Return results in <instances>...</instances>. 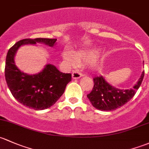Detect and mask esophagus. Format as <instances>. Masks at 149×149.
<instances>
[{
  "label": "esophagus",
  "instance_id": "esophagus-1",
  "mask_svg": "<svg viewBox=\"0 0 149 149\" xmlns=\"http://www.w3.org/2000/svg\"><path fill=\"white\" fill-rule=\"evenodd\" d=\"M82 76V73L81 72H79V70H74L72 73V78L74 79H80V78Z\"/></svg>",
  "mask_w": 149,
  "mask_h": 149
}]
</instances>
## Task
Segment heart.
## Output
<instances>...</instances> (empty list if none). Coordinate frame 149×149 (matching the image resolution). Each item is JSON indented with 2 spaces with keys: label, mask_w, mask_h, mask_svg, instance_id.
<instances>
[{
  "label": "heart",
  "mask_w": 149,
  "mask_h": 149,
  "mask_svg": "<svg viewBox=\"0 0 149 149\" xmlns=\"http://www.w3.org/2000/svg\"><path fill=\"white\" fill-rule=\"evenodd\" d=\"M98 55V51L95 50H89V51H78L73 53V57L71 56L68 52H64L63 54L64 60L67 61L70 66H75L77 65V63L82 61H91L95 58V56Z\"/></svg>",
  "instance_id": "heart-1"
}]
</instances>
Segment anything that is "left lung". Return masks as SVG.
<instances>
[{
  "label": "left lung",
  "mask_w": 149,
  "mask_h": 149,
  "mask_svg": "<svg viewBox=\"0 0 149 149\" xmlns=\"http://www.w3.org/2000/svg\"><path fill=\"white\" fill-rule=\"evenodd\" d=\"M144 76L142 72L137 84L132 88L118 89L111 86L102 76L93 78V88L87 95L89 101L96 109L101 111H113L129 101L136 93Z\"/></svg>",
  "instance_id": "obj_1"
}]
</instances>
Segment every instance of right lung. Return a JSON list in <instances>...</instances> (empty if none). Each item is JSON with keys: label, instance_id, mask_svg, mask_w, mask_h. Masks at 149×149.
I'll list each match as a JSON object with an SVG mask.
<instances>
[{"label": "right lung", "instance_id": "right-lung-1", "mask_svg": "<svg viewBox=\"0 0 149 149\" xmlns=\"http://www.w3.org/2000/svg\"><path fill=\"white\" fill-rule=\"evenodd\" d=\"M56 40L55 38H26L18 41L8 50L5 66L6 83L14 98L26 107L38 111L53 106L71 81V74L59 71L51 64L46 65L36 74H26L15 65V53L23 45L41 43L54 46Z\"/></svg>", "mask_w": 149, "mask_h": 149}]
</instances>
